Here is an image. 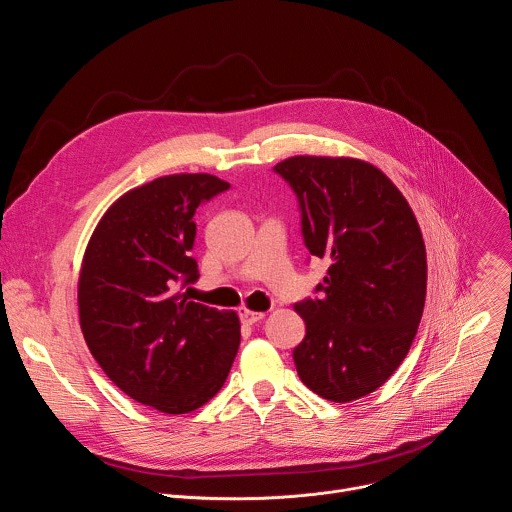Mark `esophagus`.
Segmentation results:
<instances>
[{
  "mask_svg": "<svg viewBox=\"0 0 512 512\" xmlns=\"http://www.w3.org/2000/svg\"><path fill=\"white\" fill-rule=\"evenodd\" d=\"M240 319H242V323H244V325H254V323H258V321H262V319H264V313L242 309V313H240Z\"/></svg>",
  "mask_w": 512,
  "mask_h": 512,
  "instance_id": "obj_1",
  "label": "esophagus"
}]
</instances>
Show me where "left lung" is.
Segmentation results:
<instances>
[{
	"instance_id": "8db88e82",
	"label": "left lung",
	"mask_w": 512,
	"mask_h": 512,
	"mask_svg": "<svg viewBox=\"0 0 512 512\" xmlns=\"http://www.w3.org/2000/svg\"><path fill=\"white\" fill-rule=\"evenodd\" d=\"M274 171L300 206L304 246L331 262L319 296L294 304L300 381L347 403L381 387L410 351L426 302V246L410 203L375 165L296 155Z\"/></svg>"
}]
</instances>
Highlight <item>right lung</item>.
<instances>
[{
	"label": "right lung",
	"mask_w": 512,
	"mask_h": 512,
	"mask_svg": "<svg viewBox=\"0 0 512 512\" xmlns=\"http://www.w3.org/2000/svg\"><path fill=\"white\" fill-rule=\"evenodd\" d=\"M210 173L157 177L121 195L100 218L78 278L84 341L129 397L189 414L224 385L240 347L234 311L187 300L195 210L226 191Z\"/></svg>",
	"instance_id": "obj_1"
}]
</instances>
